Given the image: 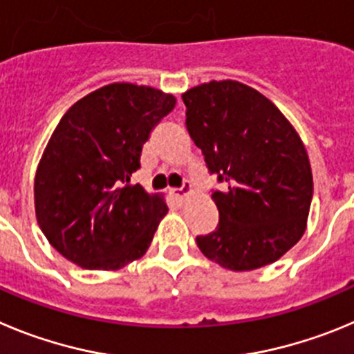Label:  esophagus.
Here are the masks:
<instances>
[{"mask_svg": "<svg viewBox=\"0 0 354 354\" xmlns=\"http://www.w3.org/2000/svg\"><path fill=\"white\" fill-rule=\"evenodd\" d=\"M190 194H192V187H190L189 181H185V183L181 185V189L173 190V196L176 197V199H185V197H189Z\"/></svg>", "mask_w": 354, "mask_h": 354, "instance_id": "34e87169", "label": "esophagus"}]
</instances>
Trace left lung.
Returning a JSON list of instances; mask_svg holds the SVG:
<instances>
[{
    "label": "left lung",
    "instance_id": "8db88e82",
    "mask_svg": "<svg viewBox=\"0 0 354 354\" xmlns=\"http://www.w3.org/2000/svg\"><path fill=\"white\" fill-rule=\"evenodd\" d=\"M181 98L194 145L225 183L212 196L218 227L197 236V247L232 272L275 263L307 229L314 183L304 141L270 98L243 82H203Z\"/></svg>",
    "mask_w": 354,
    "mask_h": 354
}]
</instances>
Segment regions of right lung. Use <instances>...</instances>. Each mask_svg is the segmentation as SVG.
Returning a JSON list of instances; mask_svg holds the SVG:
<instances>
[{
  "label": "right lung",
  "mask_w": 354,
  "mask_h": 354,
  "mask_svg": "<svg viewBox=\"0 0 354 354\" xmlns=\"http://www.w3.org/2000/svg\"><path fill=\"white\" fill-rule=\"evenodd\" d=\"M176 106L171 93L113 82L70 107L35 174L37 222L65 259L120 270L146 254L167 215L164 194L130 181L149 132Z\"/></svg>",
  "instance_id": "obj_1"
}]
</instances>
